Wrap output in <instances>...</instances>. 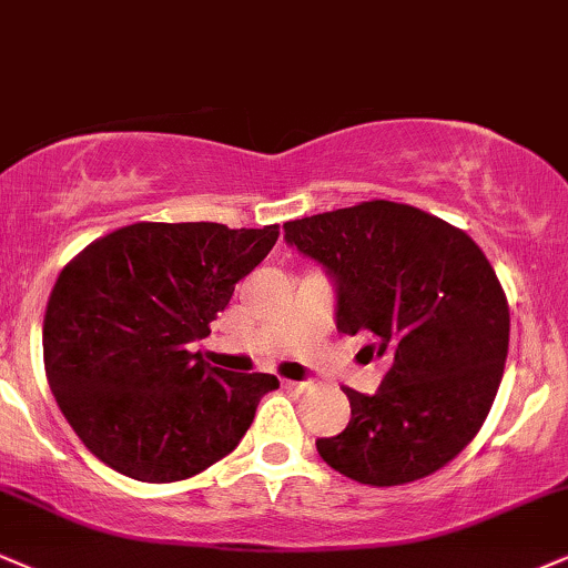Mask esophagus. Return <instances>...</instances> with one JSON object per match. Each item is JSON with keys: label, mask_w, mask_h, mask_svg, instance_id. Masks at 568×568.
Segmentation results:
<instances>
[{"label": "esophagus", "mask_w": 568, "mask_h": 568, "mask_svg": "<svg viewBox=\"0 0 568 568\" xmlns=\"http://www.w3.org/2000/svg\"><path fill=\"white\" fill-rule=\"evenodd\" d=\"M282 384H284L286 389H295V392H303L307 387L305 382H292V379H282Z\"/></svg>", "instance_id": "34e87169"}]
</instances>
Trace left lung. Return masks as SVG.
Wrapping results in <instances>:
<instances>
[{"instance_id":"left-lung-1","label":"left lung","mask_w":568,"mask_h":568,"mask_svg":"<svg viewBox=\"0 0 568 568\" xmlns=\"http://www.w3.org/2000/svg\"><path fill=\"white\" fill-rule=\"evenodd\" d=\"M284 240L337 284V328L366 332L382 387H345L349 424L316 447L334 471L395 487L443 468L485 424L508 355L506 292L479 244L389 200L284 223Z\"/></svg>"}]
</instances>
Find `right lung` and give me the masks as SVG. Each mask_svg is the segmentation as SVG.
I'll return each mask as SVG.
<instances>
[{
	"label": "right lung",
	"instance_id": "1",
	"mask_svg": "<svg viewBox=\"0 0 568 568\" xmlns=\"http://www.w3.org/2000/svg\"><path fill=\"white\" fill-rule=\"evenodd\" d=\"M278 226L131 223L60 271L44 313L47 382L91 455L123 477L189 479L240 445L271 374H231L189 349L210 334Z\"/></svg>",
	"mask_w": 568,
	"mask_h": 568
}]
</instances>
